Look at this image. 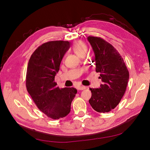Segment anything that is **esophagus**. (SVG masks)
<instances>
[{"mask_svg": "<svg viewBox=\"0 0 150 150\" xmlns=\"http://www.w3.org/2000/svg\"><path fill=\"white\" fill-rule=\"evenodd\" d=\"M85 89H86V86H78V90H84Z\"/></svg>", "mask_w": 150, "mask_h": 150, "instance_id": "esophagus-1", "label": "esophagus"}]
</instances>
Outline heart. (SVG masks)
Instances as JSON below:
<instances>
[{
    "mask_svg": "<svg viewBox=\"0 0 150 150\" xmlns=\"http://www.w3.org/2000/svg\"><path fill=\"white\" fill-rule=\"evenodd\" d=\"M72 49H73V51L75 52L77 55L80 56L82 54H85L86 50H87V46H86V44L83 41L78 40V41H76L74 43Z\"/></svg>",
    "mask_w": 150,
    "mask_h": 150,
    "instance_id": "heart-1",
    "label": "heart"
}]
</instances>
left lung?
Instances as JSON below:
<instances>
[{"label":"left lung","mask_w":150,"mask_h":150,"mask_svg":"<svg viewBox=\"0 0 150 150\" xmlns=\"http://www.w3.org/2000/svg\"><path fill=\"white\" fill-rule=\"evenodd\" d=\"M94 52L93 62L96 72L100 73V88H90L92 95L89 103L99 112H108L115 109L125 93L129 72L123 59L111 44L101 38L89 36Z\"/></svg>","instance_id":"left-lung-1"}]
</instances>
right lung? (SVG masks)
<instances>
[{"label":"right lung","instance_id":"add662e5","mask_svg":"<svg viewBox=\"0 0 150 150\" xmlns=\"http://www.w3.org/2000/svg\"><path fill=\"white\" fill-rule=\"evenodd\" d=\"M70 42L54 40L40 45L32 54L26 74V88L40 111L50 118L64 117L77 93L74 88H59L54 82Z\"/></svg>","mask_w":150,"mask_h":150}]
</instances>
